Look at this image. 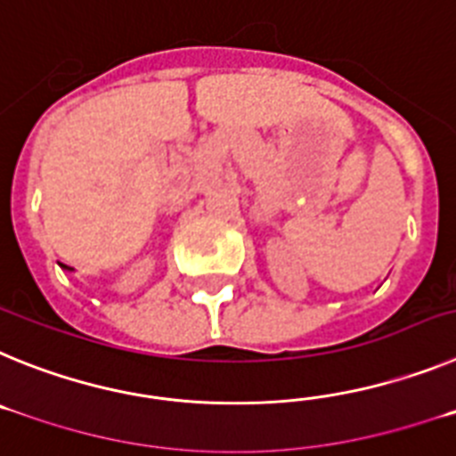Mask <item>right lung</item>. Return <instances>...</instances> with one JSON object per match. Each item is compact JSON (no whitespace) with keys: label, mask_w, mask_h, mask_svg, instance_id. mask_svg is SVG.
<instances>
[{"label":"right lung","mask_w":456,"mask_h":456,"mask_svg":"<svg viewBox=\"0 0 456 456\" xmlns=\"http://www.w3.org/2000/svg\"><path fill=\"white\" fill-rule=\"evenodd\" d=\"M61 267H63V269H70V267H66V265H61Z\"/></svg>","instance_id":"obj_1"}]
</instances>
